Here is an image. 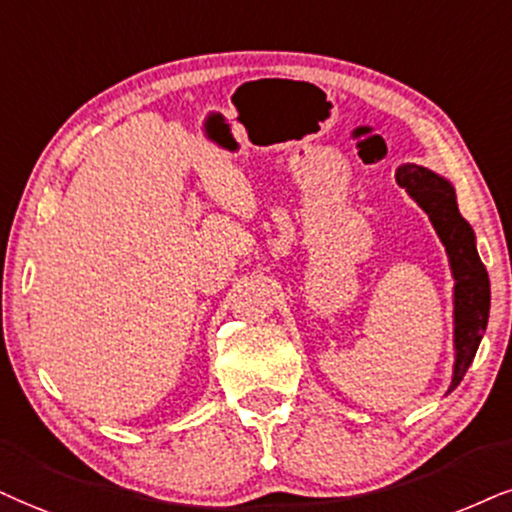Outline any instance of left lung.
<instances>
[{"label":"left lung","instance_id":"8db88e82","mask_svg":"<svg viewBox=\"0 0 512 512\" xmlns=\"http://www.w3.org/2000/svg\"><path fill=\"white\" fill-rule=\"evenodd\" d=\"M396 182L406 187V192L418 201V206L432 220L434 230L449 254L453 273V346H456V363H453L451 387L453 391L468 372L472 358L487 330L491 287L484 263L479 261L475 232L468 220L460 216L456 189L441 175L430 168L403 163L396 170Z\"/></svg>","mask_w":512,"mask_h":512}]
</instances>
